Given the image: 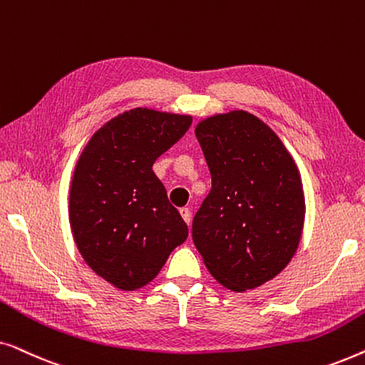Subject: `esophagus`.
<instances>
[{
    "instance_id": "34e87169",
    "label": "esophagus",
    "mask_w": 365,
    "mask_h": 365,
    "mask_svg": "<svg viewBox=\"0 0 365 365\" xmlns=\"http://www.w3.org/2000/svg\"><path fill=\"white\" fill-rule=\"evenodd\" d=\"M179 212H181V217L184 219V222L186 224L191 222V211H189L187 207H181L179 209Z\"/></svg>"
}]
</instances>
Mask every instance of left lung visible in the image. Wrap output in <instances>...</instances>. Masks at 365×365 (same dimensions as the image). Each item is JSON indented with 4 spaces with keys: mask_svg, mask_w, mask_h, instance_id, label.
<instances>
[{
    "mask_svg": "<svg viewBox=\"0 0 365 365\" xmlns=\"http://www.w3.org/2000/svg\"><path fill=\"white\" fill-rule=\"evenodd\" d=\"M196 138L212 187L194 216V246L224 287L262 286L301 241L306 202L296 163L277 134L246 111L204 119Z\"/></svg>",
    "mask_w": 365,
    "mask_h": 365,
    "instance_id": "1",
    "label": "left lung"
}]
</instances>
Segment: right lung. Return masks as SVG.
<instances>
[{"label":"right lung","mask_w":365,"mask_h":365,"mask_svg":"<svg viewBox=\"0 0 365 365\" xmlns=\"http://www.w3.org/2000/svg\"><path fill=\"white\" fill-rule=\"evenodd\" d=\"M191 116L136 108L94 133L74 169L69 222L89 267L123 291L151 282L187 226L153 164L191 126Z\"/></svg>","instance_id":"obj_1"}]
</instances>
